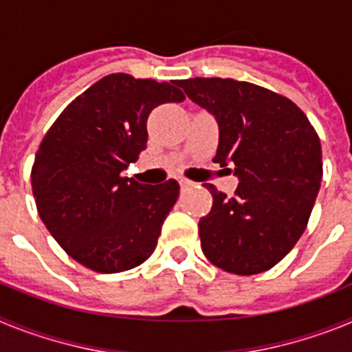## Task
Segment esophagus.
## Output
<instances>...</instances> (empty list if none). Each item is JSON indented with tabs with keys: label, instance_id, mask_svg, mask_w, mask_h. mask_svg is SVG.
Here are the masks:
<instances>
[{
	"label": "esophagus",
	"instance_id": "obj_1",
	"mask_svg": "<svg viewBox=\"0 0 352 352\" xmlns=\"http://www.w3.org/2000/svg\"><path fill=\"white\" fill-rule=\"evenodd\" d=\"M195 183L190 182V179H179V186H182V190H186V188H192Z\"/></svg>",
	"mask_w": 352,
	"mask_h": 352
}]
</instances>
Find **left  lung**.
<instances>
[{
  "label": "left lung",
  "mask_w": 352,
  "mask_h": 352,
  "mask_svg": "<svg viewBox=\"0 0 352 352\" xmlns=\"http://www.w3.org/2000/svg\"><path fill=\"white\" fill-rule=\"evenodd\" d=\"M219 123L213 160L232 166V197L208 183L213 204L199 220L204 256L234 275L280 263L307 229L322 178L321 141L287 96L245 80L195 77L179 82Z\"/></svg>",
  "instance_id": "obj_1"
}]
</instances>
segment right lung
<instances>
[{
  "instance_id": "right-lung-1",
  "label": "right lung",
  "mask_w": 352,
  "mask_h": 352,
  "mask_svg": "<svg viewBox=\"0 0 352 352\" xmlns=\"http://www.w3.org/2000/svg\"><path fill=\"white\" fill-rule=\"evenodd\" d=\"M183 100L169 82L111 74L52 123L31 167V188L40 219L72 259L120 273L153 254L179 185H144L121 173L146 149L149 113Z\"/></svg>"
}]
</instances>
